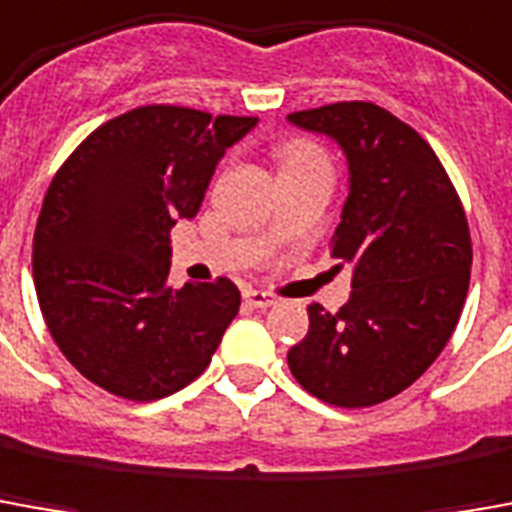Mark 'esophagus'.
Masks as SVG:
<instances>
[{
	"instance_id": "34e87169",
	"label": "esophagus",
	"mask_w": 512,
	"mask_h": 512,
	"mask_svg": "<svg viewBox=\"0 0 512 512\" xmlns=\"http://www.w3.org/2000/svg\"><path fill=\"white\" fill-rule=\"evenodd\" d=\"M244 302L249 307H257V310H266V307L274 305L277 299H274V296H271V293H266V291H257V288H246Z\"/></svg>"
}]
</instances>
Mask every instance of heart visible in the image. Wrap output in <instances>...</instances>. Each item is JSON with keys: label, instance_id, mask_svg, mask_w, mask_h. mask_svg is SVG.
Listing matches in <instances>:
<instances>
[{"label": "heart", "instance_id": "obj_1", "mask_svg": "<svg viewBox=\"0 0 512 512\" xmlns=\"http://www.w3.org/2000/svg\"><path fill=\"white\" fill-rule=\"evenodd\" d=\"M280 166L282 169H299V166H327L324 155L316 146L305 144V141H293L280 149Z\"/></svg>", "mask_w": 512, "mask_h": 512}]
</instances>
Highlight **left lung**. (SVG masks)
Listing matches in <instances>:
<instances>
[{
  "label": "left lung",
  "mask_w": 512,
  "mask_h": 512,
  "mask_svg": "<svg viewBox=\"0 0 512 512\" xmlns=\"http://www.w3.org/2000/svg\"><path fill=\"white\" fill-rule=\"evenodd\" d=\"M288 121L346 155L349 196L332 257L352 266L349 302L338 313L307 307L310 330L288 366L327 405H380L432 366L460 321L471 274L466 213L432 146L385 107L338 102Z\"/></svg>",
  "instance_id": "8db88e82"
}]
</instances>
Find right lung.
I'll return each instance as SVG.
<instances>
[{"instance_id": "add662e5", "label": "right lung", "mask_w": 512, "mask_h": 512, "mask_svg": "<svg viewBox=\"0 0 512 512\" xmlns=\"http://www.w3.org/2000/svg\"><path fill=\"white\" fill-rule=\"evenodd\" d=\"M257 119L135 107L82 141L44 196L32 277L52 338L85 380L132 402L194 382L238 316L227 277L169 288V232Z\"/></svg>"}]
</instances>
